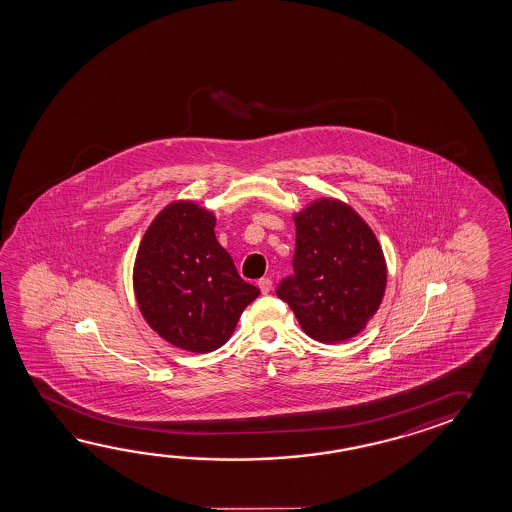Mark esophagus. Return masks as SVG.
Wrapping results in <instances>:
<instances>
[{"mask_svg":"<svg viewBox=\"0 0 512 512\" xmlns=\"http://www.w3.org/2000/svg\"><path fill=\"white\" fill-rule=\"evenodd\" d=\"M258 286H260L261 294H269L270 290H272V279L261 278L258 281Z\"/></svg>","mask_w":512,"mask_h":512,"instance_id":"34e87169","label":"esophagus"}]
</instances>
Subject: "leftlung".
<instances>
[{"label": "left lung", "mask_w": 512, "mask_h": 512, "mask_svg": "<svg viewBox=\"0 0 512 512\" xmlns=\"http://www.w3.org/2000/svg\"><path fill=\"white\" fill-rule=\"evenodd\" d=\"M294 276L279 299L304 333L322 344L356 337L378 312L387 286L382 247L364 218L342 200L321 197L294 213Z\"/></svg>", "instance_id": "obj_1"}]
</instances>
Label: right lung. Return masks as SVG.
<instances>
[{"mask_svg": "<svg viewBox=\"0 0 512 512\" xmlns=\"http://www.w3.org/2000/svg\"><path fill=\"white\" fill-rule=\"evenodd\" d=\"M215 226L213 211L197 202H170L143 234L132 270L148 326L168 344L200 355L224 346L260 295L240 278Z\"/></svg>", "mask_w": 512, "mask_h": 512, "instance_id": "right-lung-1", "label": "right lung"}]
</instances>
